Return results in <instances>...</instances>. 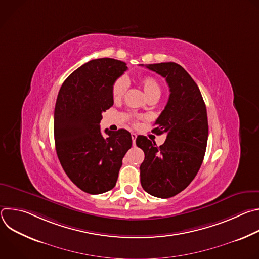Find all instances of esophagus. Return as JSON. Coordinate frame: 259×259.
Here are the masks:
<instances>
[{
    "label": "esophagus",
    "mask_w": 259,
    "mask_h": 259,
    "mask_svg": "<svg viewBox=\"0 0 259 259\" xmlns=\"http://www.w3.org/2000/svg\"><path fill=\"white\" fill-rule=\"evenodd\" d=\"M131 137H132V142H133V144L135 145V140H136L137 135H136L135 133H131Z\"/></svg>",
    "instance_id": "obj_1"
}]
</instances>
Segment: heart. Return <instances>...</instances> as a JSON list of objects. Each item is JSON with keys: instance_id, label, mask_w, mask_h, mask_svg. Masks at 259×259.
Listing matches in <instances>:
<instances>
[{"instance_id": "1", "label": "heart", "mask_w": 259, "mask_h": 259, "mask_svg": "<svg viewBox=\"0 0 259 259\" xmlns=\"http://www.w3.org/2000/svg\"><path fill=\"white\" fill-rule=\"evenodd\" d=\"M139 84L144 92V94L146 95L147 98H151V97H157L159 98L161 95V86L159 84V82L153 78V77H143L140 79ZM127 81L125 78L121 77L119 79H117L112 87V96L114 98V100L118 101L120 100L126 90H127Z\"/></svg>"}]
</instances>
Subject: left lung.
Masks as SVG:
<instances>
[{
    "label": "left lung",
    "instance_id": "8db88e82",
    "mask_svg": "<svg viewBox=\"0 0 259 259\" xmlns=\"http://www.w3.org/2000/svg\"><path fill=\"white\" fill-rule=\"evenodd\" d=\"M145 66L166 79L170 95L152 130L166 134L165 142L157 146L145 136L136 138L144 152L140 182L146 193L167 199L186 189L202 165L208 140L207 110L198 85L181 65L161 62Z\"/></svg>",
    "mask_w": 259,
    "mask_h": 259
}]
</instances>
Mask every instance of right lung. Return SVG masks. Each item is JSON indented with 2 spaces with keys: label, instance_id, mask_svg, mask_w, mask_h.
Segmentation results:
<instances>
[{
  "label": "right lung",
  "instance_id": "obj_1",
  "mask_svg": "<svg viewBox=\"0 0 259 259\" xmlns=\"http://www.w3.org/2000/svg\"><path fill=\"white\" fill-rule=\"evenodd\" d=\"M124 61L99 58L86 62L63 82L54 109L57 157L85 193L98 195L116 186L122 160L132 145L125 129L100 131L102 113L114 104L112 87L127 70Z\"/></svg>",
  "mask_w": 259,
  "mask_h": 259
}]
</instances>
